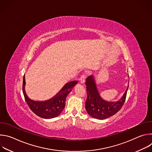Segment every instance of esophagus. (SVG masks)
Instances as JSON below:
<instances>
[{"mask_svg":"<svg viewBox=\"0 0 152 152\" xmlns=\"http://www.w3.org/2000/svg\"><path fill=\"white\" fill-rule=\"evenodd\" d=\"M85 79H86V76H85V75H82V76H81L80 79V83L81 84H83V83H85Z\"/></svg>","mask_w":152,"mask_h":152,"instance_id":"esophagus-1","label":"esophagus"}]
</instances>
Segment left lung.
<instances>
[{"mask_svg":"<svg viewBox=\"0 0 152 152\" xmlns=\"http://www.w3.org/2000/svg\"><path fill=\"white\" fill-rule=\"evenodd\" d=\"M85 85L87 92V99L85 102L86 111L91 117L98 120L109 118L120 110L125 102L129 87L128 85L126 90L120 100L117 102H109L103 99L100 96L93 75L86 78Z\"/></svg>","mask_w":152,"mask_h":152,"instance_id":"8db88e82","label":"left lung"}]
</instances>
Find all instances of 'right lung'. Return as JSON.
I'll return each instance as SVG.
<instances>
[{"label": "right lung", "mask_w": 152, "mask_h": 152, "mask_svg": "<svg viewBox=\"0 0 152 152\" xmlns=\"http://www.w3.org/2000/svg\"><path fill=\"white\" fill-rule=\"evenodd\" d=\"M77 83V80L66 83L61 90L51 99L45 101H35L31 99L25 91V77L23 81V93L30 109L38 117L50 119L58 117L63 111L66 105V100L72 89Z\"/></svg>", "instance_id": "obj_1"}]
</instances>
